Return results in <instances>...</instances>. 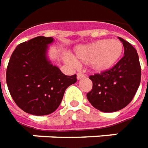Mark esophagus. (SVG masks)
Listing matches in <instances>:
<instances>
[{
    "label": "esophagus",
    "instance_id": "1",
    "mask_svg": "<svg viewBox=\"0 0 148 148\" xmlns=\"http://www.w3.org/2000/svg\"><path fill=\"white\" fill-rule=\"evenodd\" d=\"M83 78H85V75L84 74H82V73H78L77 74V79H83Z\"/></svg>",
    "mask_w": 148,
    "mask_h": 148
}]
</instances>
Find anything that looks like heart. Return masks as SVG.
<instances>
[{
  "instance_id": "1",
  "label": "heart",
  "mask_w": 148,
  "mask_h": 148,
  "mask_svg": "<svg viewBox=\"0 0 148 148\" xmlns=\"http://www.w3.org/2000/svg\"><path fill=\"white\" fill-rule=\"evenodd\" d=\"M124 45L118 39H101L74 49L73 56H68L65 61L72 66L78 64H89L96 74L109 71L121 58Z\"/></svg>"
}]
</instances>
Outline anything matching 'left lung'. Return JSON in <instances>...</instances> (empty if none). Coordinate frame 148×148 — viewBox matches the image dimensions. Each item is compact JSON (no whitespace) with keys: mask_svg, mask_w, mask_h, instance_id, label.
Segmentation results:
<instances>
[{"mask_svg":"<svg viewBox=\"0 0 148 148\" xmlns=\"http://www.w3.org/2000/svg\"><path fill=\"white\" fill-rule=\"evenodd\" d=\"M124 56L109 71L91 75L92 89L87 94L92 106L102 112H115L133 100L141 81V66L136 49L119 37Z\"/></svg>","mask_w":148,"mask_h":148,"instance_id":"left-lung-1","label":"left lung"}]
</instances>
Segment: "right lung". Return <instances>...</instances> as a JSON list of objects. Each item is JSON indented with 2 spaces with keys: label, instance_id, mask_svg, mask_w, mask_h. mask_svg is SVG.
<instances>
[{
  "label": "right lung",
  "instance_id": "1",
  "mask_svg": "<svg viewBox=\"0 0 148 148\" xmlns=\"http://www.w3.org/2000/svg\"><path fill=\"white\" fill-rule=\"evenodd\" d=\"M53 38L37 37L16 47L6 69V84L20 109L34 115L54 112L64 91L76 83V74H64L47 57Z\"/></svg>",
  "mask_w": 148,
  "mask_h": 148
}]
</instances>
